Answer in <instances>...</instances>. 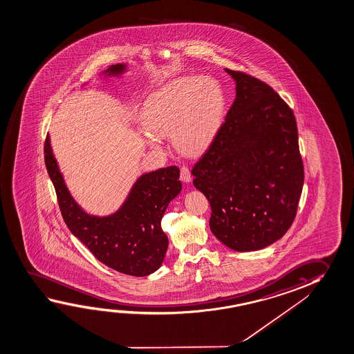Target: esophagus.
<instances>
[{"label": "esophagus", "mask_w": 354, "mask_h": 354, "mask_svg": "<svg viewBox=\"0 0 354 354\" xmlns=\"http://www.w3.org/2000/svg\"><path fill=\"white\" fill-rule=\"evenodd\" d=\"M191 180L192 174L191 172H189V169H188L187 166H182V167H180V180L188 183V182H191Z\"/></svg>", "instance_id": "34e87169"}]
</instances>
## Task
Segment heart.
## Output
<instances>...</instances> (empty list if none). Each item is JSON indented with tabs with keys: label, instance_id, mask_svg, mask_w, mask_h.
<instances>
[{
	"label": "heart",
	"instance_id": "b5f03b06",
	"mask_svg": "<svg viewBox=\"0 0 354 354\" xmlns=\"http://www.w3.org/2000/svg\"><path fill=\"white\" fill-rule=\"evenodd\" d=\"M225 95L219 81L210 76L180 77L150 97L142 109L149 133L142 140L161 150L158 138L172 136L176 150L198 156L208 149L224 115Z\"/></svg>",
	"mask_w": 354,
	"mask_h": 354
}]
</instances>
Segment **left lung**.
<instances>
[{
    "mask_svg": "<svg viewBox=\"0 0 354 354\" xmlns=\"http://www.w3.org/2000/svg\"><path fill=\"white\" fill-rule=\"evenodd\" d=\"M225 71L235 101L192 169L193 185L210 204L215 237L234 251H257L281 239L297 215L304 185L297 120L263 81Z\"/></svg>",
    "mask_w": 354,
    "mask_h": 354,
    "instance_id": "left-lung-1",
    "label": "left lung"
}]
</instances>
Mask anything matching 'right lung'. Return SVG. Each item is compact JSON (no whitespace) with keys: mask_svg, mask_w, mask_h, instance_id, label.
Returning <instances> with one entry per match:
<instances>
[{"mask_svg":"<svg viewBox=\"0 0 354 354\" xmlns=\"http://www.w3.org/2000/svg\"><path fill=\"white\" fill-rule=\"evenodd\" d=\"M125 71V64H117L103 75L120 76ZM44 158L64 221L95 259L112 270L134 277L151 274L161 267L169 247L161 219L169 202L182 189L177 166L141 174L115 213L97 216L84 212L70 194L49 135L45 139Z\"/></svg>","mask_w":354,"mask_h":354,"instance_id":"right-lung-1","label":"right lung"}]
</instances>
